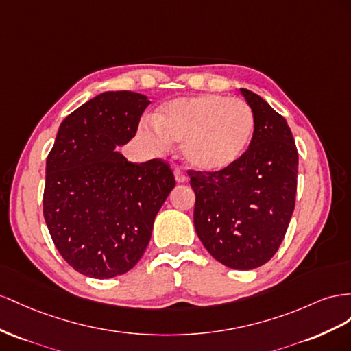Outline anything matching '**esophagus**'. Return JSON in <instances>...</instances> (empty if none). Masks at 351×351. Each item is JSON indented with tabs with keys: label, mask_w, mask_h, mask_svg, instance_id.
<instances>
[{
	"label": "esophagus",
	"mask_w": 351,
	"mask_h": 351,
	"mask_svg": "<svg viewBox=\"0 0 351 351\" xmlns=\"http://www.w3.org/2000/svg\"><path fill=\"white\" fill-rule=\"evenodd\" d=\"M173 175H175V179H176V182H178V184H184V182H186V181H188V176H186V173H185V172H182L181 169H176L175 172H173Z\"/></svg>",
	"instance_id": "34e87169"
}]
</instances>
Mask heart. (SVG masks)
<instances>
[{
	"label": "heart",
	"mask_w": 351,
	"mask_h": 351,
	"mask_svg": "<svg viewBox=\"0 0 351 351\" xmlns=\"http://www.w3.org/2000/svg\"><path fill=\"white\" fill-rule=\"evenodd\" d=\"M254 126L253 110L243 99L199 94L165 103L154 125L143 123L138 134L154 153L182 144V157L193 169L220 172L244 156Z\"/></svg>",
	"instance_id": "1"
}]
</instances>
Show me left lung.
<instances>
[{
    "instance_id": "1",
    "label": "left lung",
    "mask_w": 351,
    "mask_h": 351,
    "mask_svg": "<svg viewBox=\"0 0 351 351\" xmlns=\"http://www.w3.org/2000/svg\"><path fill=\"white\" fill-rule=\"evenodd\" d=\"M254 113L244 156L220 172H195L194 226L207 252L222 265L250 270L278 252L291 220L298 153L287 120L262 97L241 88Z\"/></svg>"
}]
</instances>
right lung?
<instances>
[{
  "label": "right lung",
  "mask_w": 351,
  "mask_h": 351,
  "mask_svg": "<svg viewBox=\"0 0 351 351\" xmlns=\"http://www.w3.org/2000/svg\"><path fill=\"white\" fill-rule=\"evenodd\" d=\"M148 104L131 91L94 97L63 120L47 157L45 223L58 253L85 276L131 270L175 186L163 160L138 165L116 152L135 136Z\"/></svg>",
  "instance_id": "add662e5"
}]
</instances>
